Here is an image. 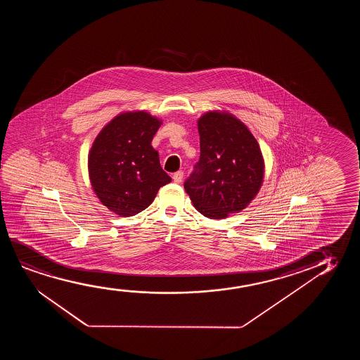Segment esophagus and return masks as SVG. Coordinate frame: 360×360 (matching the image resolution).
Instances as JSON below:
<instances>
[{
  "instance_id": "1",
  "label": "esophagus",
  "mask_w": 360,
  "mask_h": 360,
  "mask_svg": "<svg viewBox=\"0 0 360 360\" xmlns=\"http://www.w3.org/2000/svg\"><path fill=\"white\" fill-rule=\"evenodd\" d=\"M173 181L176 183H181L182 182L183 179V171H178V172L174 173L173 174Z\"/></svg>"
}]
</instances>
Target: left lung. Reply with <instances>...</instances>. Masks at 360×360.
Here are the masks:
<instances>
[{"label":"left lung","mask_w":360,"mask_h":360,"mask_svg":"<svg viewBox=\"0 0 360 360\" xmlns=\"http://www.w3.org/2000/svg\"><path fill=\"white\" fill-rule=\"evenodd\" d=\"M200 156L184 189L204 217L224 219L241 212L263 182L261 148L245 124L231 114L209 112L198 122Z\"/></svg>","instance_id":"obj_1"}]
</instances>
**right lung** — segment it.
Wrapping results in <instances>:
<instances>
[{
  "label": "right lung",
  "mask_w": 360,
  "mask_h": 360,
  "mask_svg": "<svg viewBox=\"0 0 360 360\" xmlns=\"http://www.w3.org/2000/svg\"><path fill=\"white\" fill-rule=\"evenodd\" d=\"M160 120L146 112L120 114L94 140L89 171L103 205L120 217H134L171 182L151 146Z\"/></svg>",
  "instance_id": "add662e5"
}]
</instances>
